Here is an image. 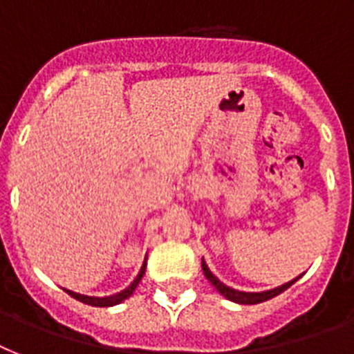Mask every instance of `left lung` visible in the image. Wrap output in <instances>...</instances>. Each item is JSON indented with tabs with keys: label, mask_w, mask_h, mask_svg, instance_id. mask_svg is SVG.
<instances>
[{
	"label": "left lung",
	"mask_w": 354,
	"mask_h": 354,
	"mask_svg": "<svg viewBox=\"0 0 354 354\" xmlns=\"http://www.w3.org/2000/svg\"><path fill=\"white\" fill-rule=\"evenodd\" d=\"M202 270H204V275L209 279V283L213 286H215L216 290L221 292L222 296L226 297V299H230V301H235V303H241V305H255V303H263V301H268V299H272V297L279 296L281 292H285L288 286H292L294 283H296L299 277H296V279L288 281V283H285V285L277 286V288H272V290H264V292H241V290H235V288H232V286H226L222 281H218V277H216L213 272L209 270V266L205 264V261L202 259Z\"/></svg>",
	"instance_id": "left-lung-1"
}]
</instances>
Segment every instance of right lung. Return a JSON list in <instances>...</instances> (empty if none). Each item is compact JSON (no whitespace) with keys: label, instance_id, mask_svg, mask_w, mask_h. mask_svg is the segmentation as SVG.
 Here are the masks:
<instances>
[{"label":"right lung","instance_id":"add662e5","mask_svg":"<svg viewBox=\"0 0 354 354\" xmlns=\"http://www.w3.org/2000/svg\"><path fill=\"white\" fill-rule=\"evenodd\" d=\"M145 268H147V263H143V266H141V270H139L138 277L130 283V285L124 288V290L118 292V294H113V296H106V297H93V296H84V294H77V292L73 290H64L68 292L69 296L75 297V299H79V301L86 303V305H91V307H113V305H119V303H122L124 299H128V297L132 296L133 290L138 288L139 281H141V277L145 275Z\"/></svg>","mask_w":354,"mask_h":354}]
</instances>
